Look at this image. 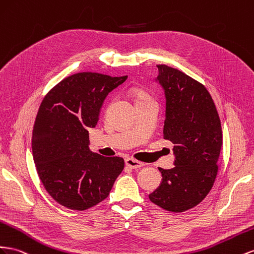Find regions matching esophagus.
Instances as JSON below:
<instances>
[{"label":"esophagus","instance_id":"esophagus-1","mask_svg":"<svg viewBox=\"0 0 254 254\" xmlns=\"http://www.w3.org/2000/svg\"><path fill=\"white\" fill-rule=\"evenodd\" d=\"M125 163L128 168H131V169H139L144 166L143 162H141L139 160H135L133 158H127L125 160Z\"/></svg>","mask_w":254,"mask_h":254}]
</instances>
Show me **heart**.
I'll list each match as a JSON object with an SVG mask.
<instances>
[{
	"instance_id": "b5f03b06",
	"label": "heart",
	"mask_w": 254,
	"mask_h": 254,
	"mask_svg": "<svg viewBox=\"0 0 254 254\" xmlns=\"http://www.w3.org/2000/svg\"><path fill=\"white\" fill-rule=\"evenodd\" d=\"M131 93H132V96H133L135 102L143 101V100L149 98V96L146 92H144L143 90H141V88H138V87H133Z\"/></svg>"
}]
</instances>
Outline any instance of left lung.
<instances>
[{
    "label": "left lung",
    "mask_w": 254,
    "mask_h": 254,
    "mask_svg": "<svg viewBox=\"0 0 254 254\" xmlns=\"http://www.w3.org/2000/svg\"><path fill=\"white\" fill-rule=\"evenodd\" d=\"M167 98L163 139L174 144L175 167L159 168L162 182L149 194L157 206L183 212L200 204L214 186L222 146L219 114L201 82L167 65H157Z\"/></svg>",
    "instance_id": "8db88e82"
}]
</instances>
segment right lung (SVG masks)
<instances>
[{"mask_svg": "<svg viewBox=\"0 0 254 254\" xmlns=\"http://www.w3.org/2000/svg\"><path fill=\"white\" fill-rule=\"evenodd\" d=\"M99 72H78L46 94L34 123L33 158L48 193L63 206L85 210L105 198L122 173V157L88 148V128L97 125L107 95L126 81Z\"/></svg>", "mask_w": 254, "mask_h": 254, "instance_id": "right-lung-1", "label": "right lung"}]
</instances>
